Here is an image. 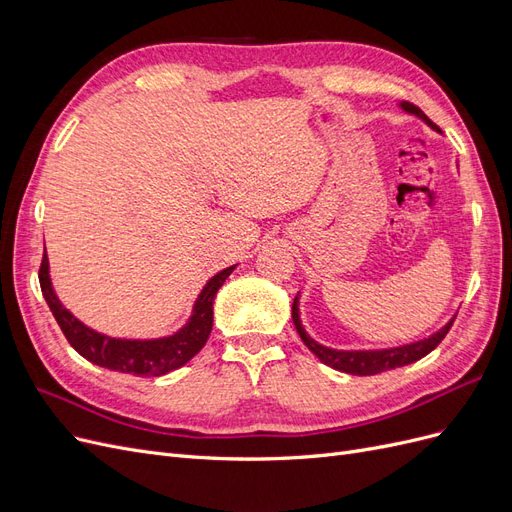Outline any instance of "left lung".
<instances>
[{
    "label": "left lung",
    "mask_w": 512,
    "mask_h": 512,
    "mask_svg": "<svg viewBox=\"0 0 512 512\" xmlns=\"http://www.w3.org/2000/svg\"><path fill=\"white\" fill-rule=\"evenodd\" d=\"M401 106H404L408 113H414L416 117H421L425 123H429L431 128H436V123H433L418 106H412V104H401ZM292 322H294V327H297V331L303 339V344L309 350H312L324 365H329L337 371H346V374H352V376H376V374H380V371L404 367V365H410L418 359H423V356L436 348L446 337V333L451 331L455 318L448 322L442 331L433 333L431 337L423 339V342L401 346V348H391V350H354V352L331 350V348H324V346L316 344L314 339L305 333L303 324H301L299 297H294V301H292Z\"/></svg>",
    "instance_id": "8db88e82"
}]
</instances>
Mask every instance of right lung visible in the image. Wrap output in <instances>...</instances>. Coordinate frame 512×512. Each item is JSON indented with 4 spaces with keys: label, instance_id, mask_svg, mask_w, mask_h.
<instances>
[{
    "label": "right lung",
    "instance_id": "obj_1",
    "mask_svg": "<svg viewBox=\"0 0 512 512\" xmlns=\"http://www.w3.org/2000/svg\"><path fill=\"white\" fill-rule=\"evenodd\" d=\"M232 269L235 267H228L211 277L203 292L198 294L190 322L185 324L179 333L162 339H149V342H138V339L130 342V339L106 337L91 331L83 322L76 320L68 309L59 303L57 294L53 292L49 280V258H46V254L42 256L38 277L46 305L51 307L59 329L64 331L66 339L76 352L100 367L145 378L164 376L168 371L179 369L181 365L188 363L192 356L203 350L213 329V299L226 282V277L232 273Z\"/></svg>",
    "mask_w": 512,
    "mask_h": 512
}]
</instances>
